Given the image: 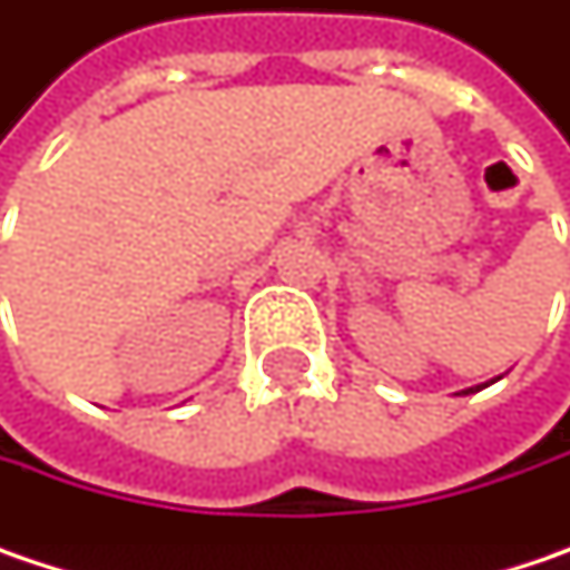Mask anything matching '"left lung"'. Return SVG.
<instances>
[{
  "label": "left lung",
  "mask_w": 570,
  "mask_h": 570,
  "mask_svg": "<svg viewBox=\"0 0 570 570\" xmlns=\"http://www.w3.org/2000/svg\"><path fill=\"white\" fill-rule=\"evenodd\" d=\"M468 392H473V389H468ZM468 392H464V395H468Z\"/></svg>",
  "instance_id": "obj_1"
}]
</instances>
